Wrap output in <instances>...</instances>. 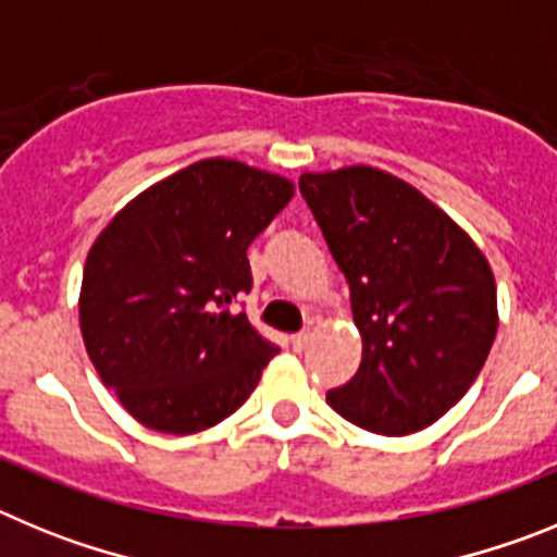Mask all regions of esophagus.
Here are the masks:
<instances>
[{
	"instance_id": "34e87169",
	"label": "esophagus",
	"mask_w": 557,
	"mask_h": 557,
	"mask_svg": "<svg viewBox=\"0 0 557 557\" xmlns=\"http://www.w3.org/2000/svg\"><path fill=\"white\" fill-rule=\"evenodd\" d=\"M309 339H312V334L298 332V334H293V337H289V346H293L295 351H304V348L309 346Z\"/></svg>"
}]
</instances>
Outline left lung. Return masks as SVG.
<instances>
[{
    "instance_id": "left-lung-1",
    "label": "left lung",
    "mask_w": 557,
    "mask_h": 557,
    "mask_svg": "<svg viewBox=\"0 0 557 557\" xmlns=\"http://www.w3.org/2000/svg\"><path fill=\"white\" fill-rule=\"evenodd\" d=\"M298 186L362 334L359 371L326 401L379 435L426 430L466 396L494 346L488 259L444 209L376 166L304 172Z\"/></svg>"
}]
</instances>
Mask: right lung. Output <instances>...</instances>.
<instances>
[{
    "instance_id": "obj_1",
    "label": "right lung",
    "mask_w": 557,
    "mask_h": 557,
    "mask_svg": "<svg viewBox=\"0 0 557 557\" xmlns=\"http://www.w3.org/2000/svg\"><path fill=\"white\" fill-rule=\"evenodd\" d=\"M293 181L206 159L152 184L86 256L88 359L139 424L191 435L239 410L278 348L234 312L248 245L293 198Z\"/></svg>"
}]
</instances>
